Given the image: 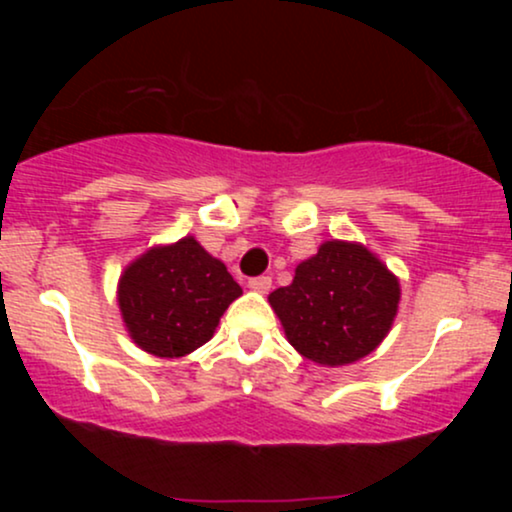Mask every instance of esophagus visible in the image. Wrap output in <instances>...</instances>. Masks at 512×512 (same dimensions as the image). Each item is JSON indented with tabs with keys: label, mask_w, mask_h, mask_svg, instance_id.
Listing matches in <instances>:
<instances>
[{
	"label": "esophagus",
	"mask_w": 512,
	"mask_h": 512,
	"mask_svg": "<svg viewBox=\"0 0 512 512\" xmlns=\"http://www.w3.org/2000/svg\"><path fill=\"white\" fill-rule=\"evenodd\" d=\"M248 286L257 293H267L272 289V276H255V279L248 281Z\"/></svg>",
	"instance_id": "obj_1"
}]
</instances>
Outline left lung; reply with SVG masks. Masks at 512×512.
Instances as JSON below:
<instances>
[{
  "instance_id": "8db88e82",
  "label": "left lung",
  "mask_w": 512,
  "mask_h": 512,
  "mask_svg": "<svg viewBox=\"0 0 512 512\" xmlns=\"http://www.w3.org/2000/svg\"><path fill=\"white\" fill-rule=\"evenodd\" d=\"M286 339L320 366H346L378 349L399 305V281L368 248L327 240L269 293Z\"/></svg>"
}]
</instances>
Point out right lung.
<instances>
[{"label":"right lung","mask_w":512,"mask_h":512,"mask_svg":"<svg viewBox=\"0 0 512 512\" xmlns=\"http://www.w3.org/2000/svg\"><path fill=\"white\" fill-rule=\"evenodd\" d=\"M243 293L226 264L195 238L158 245L120 276L117 303L139 349L180 358L214 337L226 308Z\"/></svg>","instance_id":"right-lung-1"}]
</instances>
